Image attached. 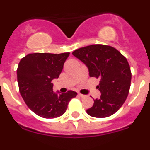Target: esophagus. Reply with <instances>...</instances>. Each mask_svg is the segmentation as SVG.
Masks as SVG:
<instances>
[{
	"label": "esophagus",
	"instance_id": "1",
	"mask_svg": "<svg viewBox=\"0 0 150 150\" xmlns=\"http://www.w3.org/2000/svg\"><path fill=\"white\" fill-rule=\"evenodd\" d=\"M78 95H79V96L81 97V98H84V97H86V95H83V94H81V93H79Z\"/></svg>",
	"mask_w": 150,
	"mask_h": 150
}]
</instances>
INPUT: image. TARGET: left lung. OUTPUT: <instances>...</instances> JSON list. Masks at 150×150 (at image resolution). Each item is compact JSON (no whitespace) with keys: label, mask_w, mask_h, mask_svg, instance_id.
<instances>
[{"label":"left lung","mask_w":150,"mask_h":150,"mask_svg":"<svg viewBox=\"0 0 150 150\" xmlns=\"http://www.w3.org/2000/svg\"><path fill=\"white\" fill-rule=\"evenodd\" d=\"M73 55L86 64L89 76L100 79V98L86 110L89 116L106 118L120 110L129 93L132 72L126 58L110 46L94 44L82 47Z\"/></svg>","instance_id":"1"}]
</instances>
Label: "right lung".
<instances>
[{
	"label": "right lung",
	"instance_id": "right-lung-1",
	"mask_svg": "<svg viewBox=\"0 0 150 150\" xmlns=\"http://www.w3.org/2000/svg\"><path fill=\"white\" fill-rule=\"evenodd\" d=\"M70 52L31 53L21 59L17 68L19 92L29 109L45 119H54L65 112L69 101L77 95L70 91L58 95L52 80L59 78Z\"/></svg>",
	"mask_w": 150,
	"mask_h": 150
}]
</instances>
